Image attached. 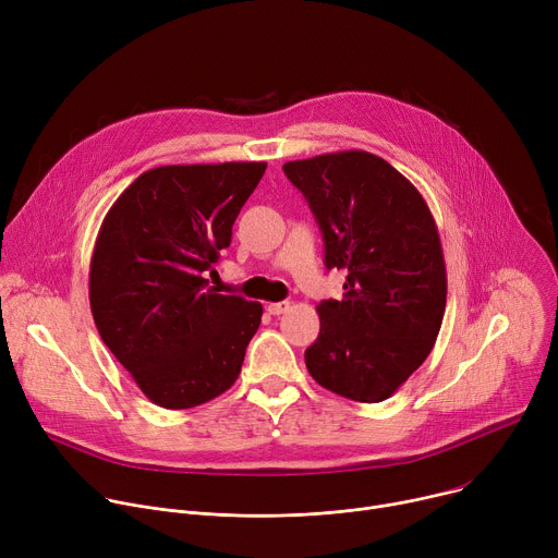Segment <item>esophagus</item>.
<instances>
[{"mask_svg": "<svg viewBox=\"0 0 558 558\" xmlns=\"http://www.w3.org/2000/svg\"><path fill=\"white\" fill-rule=\"evenodd\" d=\"M267 312H269L271 316L287 314V312H289V300H282V302H269V305H267Z\"/></svg>", "mask_w": 558, "mask_h": 558, "instance_id": "34e87169", "label": "esophagus"}]
</instances>
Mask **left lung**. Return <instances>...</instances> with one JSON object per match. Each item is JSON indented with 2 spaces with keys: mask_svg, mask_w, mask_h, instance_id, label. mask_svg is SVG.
I'll return each mask as SVG.
<instances>
[{
  "mask_svg": "<svg viewBox=\"0 0 558 558\" xmlns=\"http://www.w3.org/2000/svg\"><path fill=\"white\" fill-rule=\"evenodd\" d=\"M310 202L327 269L347 274L342 300L318 305L305 351L312 378L359 402L389 398L429 356L447 274L436 222L418 189L367 150H338L282 167Z\"/></svg>",
  "mask_w": 558,
  "mask_h": 558,
  "instance_id": "1",
  "label": "left lung"
}]
</instances>
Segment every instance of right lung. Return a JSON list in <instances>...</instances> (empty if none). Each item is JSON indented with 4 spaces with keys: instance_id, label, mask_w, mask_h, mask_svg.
<instances>
[{
    "instance_id": "add662e5",
    "label": "right lung",
    "mask_w": 558,
    "mask_h": 558,
    "mask_svg": "<svg viewBox=\"0 0 558 558\" xmlns=\"http://www.w3.org/2000/svg\"><path fill=\"white\" fill-rule=\"evenodd\" d=\"M267 162L171 165L142 173L99 227L88 300L95 327L142 393L189 410L227 391L263 305L209 287L207 271Z\"/></svg>"
}]
</instances>
